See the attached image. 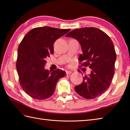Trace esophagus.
Returning <instances> with one entry per match:
<instances>
[{"mask_svg": "<svg viewBox=\"0 0 130 130\" xmlns=\"http://www.w3.org/2000/svg\"><path fill=\"white\" fill-rule=\"evenodd\" d=\"M71 73H72V71H69V70H67V71H66V73H67V75H68V74H71Z\"/></svg>", "mask_w": 130, "mask_h": 130, "instance_id": "esophagus-1", "label": "esophagus"}]
</instances>
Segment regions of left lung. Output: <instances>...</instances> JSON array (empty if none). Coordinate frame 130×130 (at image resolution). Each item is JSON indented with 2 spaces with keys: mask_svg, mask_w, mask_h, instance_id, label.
<instances>
[{
  "mask_svg": "<svg viewBox=\"0 0 130 130\" xmlns=\"http://www.w3.org/2000/svg\"><path fill=\"white\" fill-rule=\"evenodd\" d=\"M66 36L79 42L83 54L79 60L84 62L82 66L91 69L82 83L74 88L75 92L87 99L101 95L108 89L115 74L116 54L113 43L106 33L94 27L74 29Z\"/></svg>",
  "mask_w": 130,
  "mask_h": 130,
  "instance_id": "obj_1",
  "label": "left lung"
}]
</instances>
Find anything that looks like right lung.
<instances>
[{
	"label": "right lung",
	"instance_id": "right-lung-1",
	"mask_svg": "<svg viewBox=\"0 0 130 130\" xmlns=\"http://www.w3.org/2000/svg\"><path fill=\"white\" fill-rule=\"evenodd\" d=\"M70 31L48 26L29 31L18 47L16 68L19 83L27 94L39 100L53 94L59 80L66 72L60 69L46 70L47 57L54 52L55 42Z\"/></svg>",
	"mask_w": 130,
	"mask_h": 130
}]
</instances>
